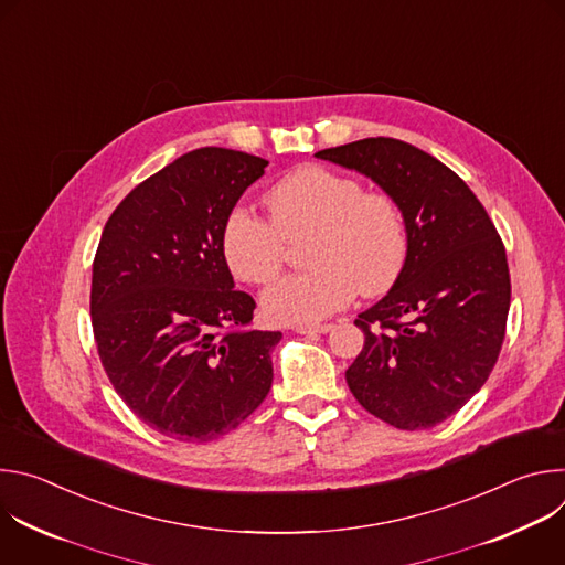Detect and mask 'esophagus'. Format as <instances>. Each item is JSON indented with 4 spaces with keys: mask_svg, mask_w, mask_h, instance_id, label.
Returning a JSON list of instances; mask_svg holds the SVG:
<instances>
[{
    "mask_svg": "<svg viewBox=\"0 0 565 565\" xmlns=\"http://www.w3.org/2000/svg\"><path fill=\"white\" fill-rule=\"evenodd\" d=\"M333 327L331 324H301V327H295L292 331L295 333H301V335H321V333H329Z\"/></svg>",
    "mask_w": 565,
    "mask_h": 565,
    "instance_id": "obj_1",
    "label": "esophagus"
}]
</instances>
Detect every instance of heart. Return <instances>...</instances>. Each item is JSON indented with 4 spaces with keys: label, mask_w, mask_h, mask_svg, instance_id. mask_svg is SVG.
<instances>
[{
    "label": "heart",
    "mask_w": 565,
    "mask_h": 565,
    "mask_svg": "<svg viewBox=\"0 0 565 565\" xmlns=\"http://www.w3.org/2000/svg\"><path fill=\"white\" fill-rule=\"evenodd\" d=\"M273 224L236 207L223 227L221 248L230 273L246 284L275 281L286 244L308 236L310 270L286 277L262 297L275 324H315L344 308L358 292L380 295L393 286L407 259V225L384 192L324 166H301L266 194Z\"/></svg>",
    "instance_id": "1"
}]
</instances>
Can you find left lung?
Here are the masks:
<instances>
[{
	"instance_id": "left-lung-1",
	"label": "left lung",
	"mask_w": 565,
	"mask_h": 565,
	"mask_svg": "<svg viewBox=\"0 0 565 565\" xmlns=\"http://www.w3.org/2000/svg\"><path fill=\"white\" fill-rule=\"evenodd\" d=\"M315 156L371 179L407 225L405 266L355 319L364 349L347 384L395 429L436 427L467 405L499 360L510 310L503 241L467 183L409 142L380 136Z\"/></svg>"
}]
</instances>
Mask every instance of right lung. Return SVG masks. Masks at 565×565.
I'll return each mask as SVG.
<instances>
[{
  "label": "right lung",
  "instance_id": "1",
  "mask_svg": "<svg viewBox=\"0 0 565 565\" xmlns=\"http://www.w3.org/2000/svg\"><path fill=\"white\" fill-rule=\"evenodd\" d=\"M268 160L201 147L134 188L94 259L92 324L125 405L151 429L207 443L244 423L273 386L279 331L250 329L221 236Z\"/></svg>",
  "mask_w": 565,
  "mask_h": 565
}]
</instances>
